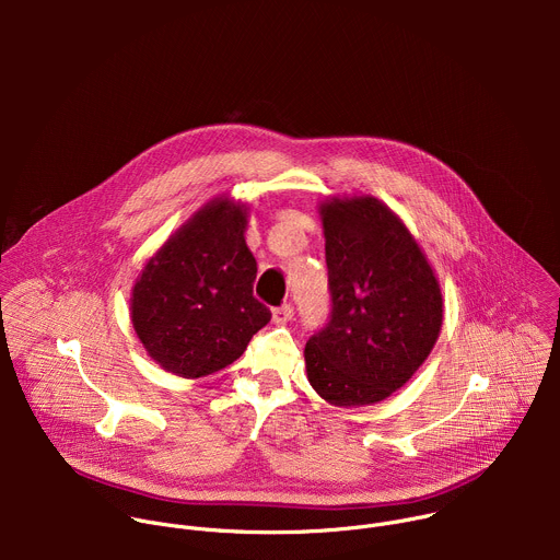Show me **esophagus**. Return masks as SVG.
<instances>
[{
	"label": "esophagus",
	"mask_w": 560,
	"mask_h": 560,
	"mask_svg": "<svg viewBox=\"0 0 560 560\" xmlns=\"http://www.w3.org/2000/svg\"><path fill=\"white\" fill-rule=\"evenodd\" d=\"M292 316H294V307L290 303H283V305L272 310V322L275 324H285V322H290Z\"/></svg>",
	"instance_id": "34e87169"
}]
</instances>
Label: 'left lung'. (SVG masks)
Here are the masks:
<instances>
[{
    "label": "left lung",
    "instance_id": "left-lung-1",
    "mask_svg": "<svg viewBox=\"0 0 560 560\" xmlns=\"http://www.w3.org/2000/svg\"><path fill=\"white\" fill-rule=\"evenodd\" d=\"M322 219L330 316L305 343L307 381L332 406H370L432 352L441 288L410 230L378 199H332Z\"/></svg>",
    "mask_w": 560,
    "mask_h": 560
}]
</instances>
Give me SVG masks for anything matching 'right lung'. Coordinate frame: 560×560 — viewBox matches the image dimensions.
<instances>
[{
	"label": "right lung",
	"mask_w": 560,
	"mask_h": 560,
	"mask_svg": "<svg viewBox=\"0 0 560 560\" xmlns=\"http://www.w3.org/2000/svg\"><path fill=\"white\" fill-rule=\"evenodd\" d=\"M246 208L212 201L177 230L132 288V326L164 370L199 378L244 354L270 322L255 294Z\"/></svg>",
	"instance_id": "right-lung-1"
}]
</instances>
